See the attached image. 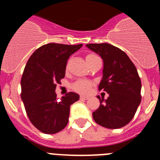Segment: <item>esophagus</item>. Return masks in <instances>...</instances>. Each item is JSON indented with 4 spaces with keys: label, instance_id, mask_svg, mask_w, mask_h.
Wrapping results in <instances>:
<instances>
[{
    "label": "esophagus",
    "instance_id": "34e87169",
    "mask_svg": "<svg viewBox=\"0 0 160 160\" xmlns=\"http://www.w3.org/2000/svg\"><path fill=\"white\" fill-rule=\"evenodd\" d=\"M80 99H82V100H87V99H89V97H87V96L81 95V96H80Z\"/></svg>",
    "mask_w": 160,
    "mask_h": 160
}]
</instances>
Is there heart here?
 Listing matches in <instances>:
<instances>
[{"label":"heart","mask_w":160,"mask_h":160,"mask_svg":"<svg viewBox=\"0 0 160 160\" xmlns=\"http://www.w3.org/2000/svg\"><path fill=\"white\" fill-rule=\"evenodd\" d=\"M96 57L94 54H88L86 57V60H89L90 58ZM91 87H92V83L90 81L87 80H79V81L76 82L73 85V89L75 90L76 92L82 94H87L91 90Z\"/></svg>","instance_id":"heart-1"}]
</instances>
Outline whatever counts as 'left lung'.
I'll use <instances>...</instances> for the list:
<instances>
[{"instance_id": "obj_1", "label": "left lung", "mask_w": 160, "mask_h": 160, "mask_svg": "<svg viewBox=\"0 0 160 160\" xmlns=\"http://www.w3.org/2000/svg\"><path fill=\"white\" fill-rule=\"evenodd\" d=\"M103 61L102 78L98 90L109 94L107 99L98 95L100 106L93 118L98 125L118 129L131 122L141 102V80L135 66L127 53L108 43L87 44Z\"/></svg>"}]
</instances>
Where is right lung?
<instances>
[{
	"instance_id": "obj_1",
	"label": "right lung",
	"mask_w": 160,
	"mask_h": 160,
	"mask_svg": "<svg viewBox=\"0 0 160 160\" xmlns=\"http://www.w3.org/2000/svg\"><path fill=\"white\" fill-rule=\"evenodd\" d=\"M82 46L49 43L36 49L22 74V100L30 122L45 134H55L66 127L70 106L79 99L76 93H67L58 100L57 83L65 77L67 60Z\"/></svg>"
}]
</instances>
